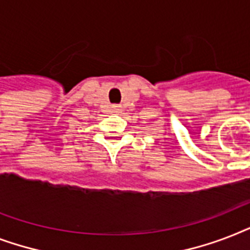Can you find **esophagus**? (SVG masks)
Returning <instances> with one entry per match:
<instances>
[{
	"label": "esophagus",
	"instance_id": "esophagus-1",
	"mask_svg": "<svg viewBox=\"0 0 250 250\" xmlns=\"http://www.w3.org/2000/svg\"><path fill=\"white\" fill-rule=\"evenodd\" d=\"M113 110H114V111H119V106H118V105H114V106H113Z\"/></svg>",
	"mask_w": 250,
	"mask_h": 250
}]
</instances>
